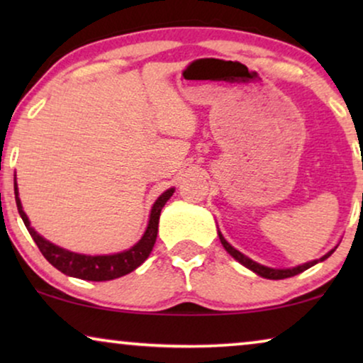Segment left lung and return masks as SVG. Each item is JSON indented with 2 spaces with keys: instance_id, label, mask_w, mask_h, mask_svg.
<instances>
[{
  "instance_id": "obj_1",
  "label": "left lung",
  "mask_w": 363,
  "mask_h": 363,
  "mask_svg": "<svg viewBox=\"0 0 363 363\" xmlns=\"http://www.w3.org/2000/svg\"><path fill=\"white\" fill-rule=\"evenodd\" d=\"M218 236H220V241H221V245H223V247H225V250L230 252V255L235 257V259L238 261V262H241L242 266H246L247 269H251L252 272H256L257 276H261V277H266V279H286V277H292V276H296V274H301L302 271H306V269H309V267H312L314 264H317V262L319 261H324V259H327V257H329L332 252L335 251V247L332 251H329L327 252L325 256H322L320 259H314V261H311V262H306V264H301V266H296V267H291V269H272V267H267V266H262V264H259V262H256V261H252V259H250V257L247 256H245L242 255V252H240L238 250H235V247H233L230 242H228L225 238H223V235L220 231H218Z\"/></svg>"
}]
</instances>
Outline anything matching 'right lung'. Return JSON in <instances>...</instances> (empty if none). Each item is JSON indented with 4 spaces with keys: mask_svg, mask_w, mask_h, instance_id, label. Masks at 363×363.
Masks as SVG:
<instances>
[{
    "mask_svg": "<svg viewBox=\"0 0 363 363\" xmlns=\"http://www.w3.org/2000/svg\"><path fill=\"white\" fill-rule=\"evenodd\" d=\"M16 178V175H14ZM175 191V188H170L165 193H162L158 196V200L153 203L152 211H150V220H148V226L145 233H143L142 240L133 245L130 250L117 252V255H107V256H87V255H79V252H72L59 247L48 240H44L41 235H38L34 231V228L29 223L26 213H24L21 206V200L18 195V185L14 180V198H16V206L19 215H21L24 226L28 228L29 235L36 242L39 251L43 252V256L51 262V264L59 269L64 274L79 277V279L86 281H111L117 279V277L125 276L133 269H137L143 261L147 259L153 250V245L157 241V233H158V220H160V211L165 206V203L170 200V196Z\"/></svg>",
    "mask_w": 363,
    "mask_h": 363,
    "instance_id": "1",
    "label": "right lung"
}]
</instances>
